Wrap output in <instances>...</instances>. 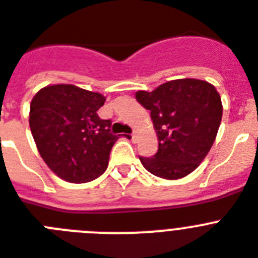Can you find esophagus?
Returning a JSON list of instances; mask_svg holds the SVG:
<instances>
[{"label": "esophagus", "instance_id": "34e87169", "mask_svg": "<svg viewBox=\"0 0 258 258\" xmlns=\"http://www.w3.org/2000/svg\"><path fill=\"white\" fill-rule=\"evenodd\" d=\"M131 140H133L134 143L136 142V133H133V134H131Z\"/></svg>", "mask_w": 258, "mask_h": 258}]
</instances>
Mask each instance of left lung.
Masks as SVG:
<instances>
[{
    "label": "left lung",
    "instance_id": "left-lung-1",
    "mask_svg": "<svg viewBox=\"0 0 258 258\" xmlns=\"http://www.w3.org/2000/svg\"><path fill=\"white\" fill-rule=\"evenodd\" d=\"M136 101L151 111L159 149L139 157L149 173L179 179L197 169L215 142L223 115L220 94L213 84L198 79L164 82L152 90L135 93Z\"/></svg>",
    "mask_w": 258,
    "mask_h": 258
}]
</instances>
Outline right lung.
I'll list each match as a JSON object with an SVG mask.
<instances>
[{
	"label": "right lung",
	"mask_w": 258,
	"mask_h": 258,
	"mask_svg": "<svg viewBox=\"0 0 258 258\" xmlns=\"http://www.w3.org/2000/svg\"><path fill=\"white\" fill-rule=\"evenodd\" d=\"M105 101L101 93L72 84L47 85L32 97L29 123L38 152L67 182L93 181L109 165L118 136L97 114Z\"/></svg>",
	"instance_id": "right-lung-1"
}]
</instances>
